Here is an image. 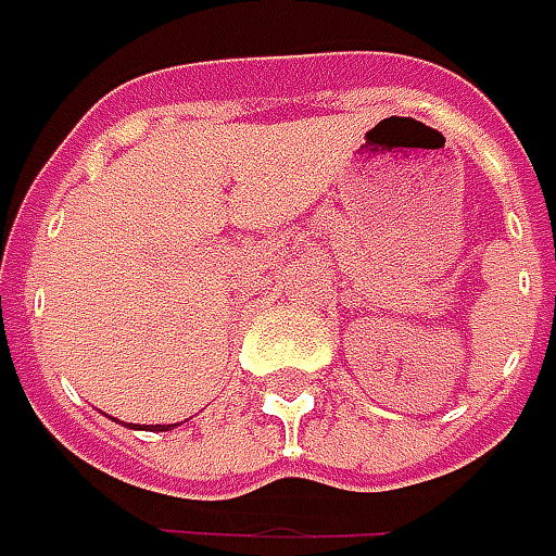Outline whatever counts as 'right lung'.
Segmentation results:
<instances>
[{
	"label": "right lung",
	"mask_w": 556,
	"mask_h": 556,
	"mask_svg": "<svg viewBox=\"0 0 556 556\" xmlns=\"http://www.w3.org/2000/svg\"><path fill=\"white\" fill-rule=\"evenodd\" d=\"M131 428H138V431H141V425H131ZM147 428H150V431H172L175 425H156V428H153V425H147Z\"/></svg>",
	"instance_id": "right-lung-1"
}]
</instances>
